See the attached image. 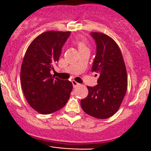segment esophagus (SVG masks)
Returning a JSON list of instances; mask_svg holds the SVG:
<instances>
[{
  "instance_id": "1",
  "label": "esophagus",
  "mask_w": 151,
  "mask_h": 151,
  "mask_svg": "<svg viewBox=\"0 0 151 151\" xmlns=\"http://www.w3.org/2000/svg\"><path fill=\"white\" fill-rule=\"evenodd\" d=\"M72 83H73V85L74 88H76L77 86H78V85H79V84H78V82H76V81H72Z\"/></svg>"
}]
</instances>
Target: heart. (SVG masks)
I'll return each instance as SVG.
<instances>
[{
    "label": "heart",
    "mask_w": 151,
    "mask_h": 151,
    "mask_svg": "<svg viewBox=\"0 0 151 151\" xmlns=\"http://www.w3.org/2000/svg\"><path fill=\"white\" fill-rule=\"evenodd\" d=\"M76 44L78 46V50H83V49H88L87 46V43L84 39H78L76 41Z\"/></svg>",
    "instance_id": "b5f03b06"
}]
</instances>
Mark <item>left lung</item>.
Returning <instances> with one entry per match:
<instances>
[{
	"mask_svg": "<svg viewBox=\"0 0 151 151\" xmlns=\"http://www.w3.org/2000/svg\"><path fill=\"white\" fill-rule=\"evenodd\" d=\"M90 35L97 46L91 70L99 77L96 86L87 87L88 94L81 101V106L88 115L104 119L114 115L120 106L127 89V73L114 40L101 32Z\"/></svg>",
	"mask_w": 151,
	"mask_h": 151,
	"instance_id": "8db88e82",
	"label": "left lung"
}]
</instances>
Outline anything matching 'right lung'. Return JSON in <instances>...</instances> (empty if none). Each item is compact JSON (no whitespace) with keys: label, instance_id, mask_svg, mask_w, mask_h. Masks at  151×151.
Listing matches in <instances>:
<instances>
[{"label":"right lung","instance_id":"1","mask_svg":"<svg viewBox=\"0 0 151 151\" xmlns=\"http://www.w3.org/2000/svg\"><path fill=\"white\" fill-rule=\"evenodd\" d=\"M70 33L56 31L42 33L30 44L22 60V91L29 104L41 114L60 110L67 103L73 90L71 82L54 78L50 74Z\"/></svg>","mask_w":151,"mask_h":151}]
</instances>
